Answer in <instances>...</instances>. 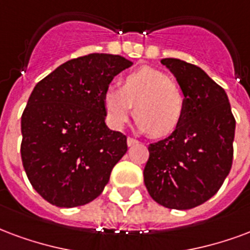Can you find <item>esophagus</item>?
<instances>
[{
  "mask_svg": "<svg viewBox=\"0 0 250 250\" xmlns=\"http://www.w3.org/2000/svg\"><path fill=\"white\" fill-rule=\"evenodd\" d=\"M139 142L136 139H134V138H127V144H128V147H131V146H135V144H138Z\"/></svg>",
  "mask_w": 250,
  "mask_h": 250,
  "instance_id": "34e87169",
  "label": "esophagus"
}]
</instances>
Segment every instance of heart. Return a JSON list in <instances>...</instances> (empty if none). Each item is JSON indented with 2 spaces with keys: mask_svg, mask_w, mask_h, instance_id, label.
<instances>
[{
  "mask_svg": "<svg viewBox=\"0 0 250 250\" xmlns=\"http://www.w3.org/2000/svg\"><path fill=\"white\" fill-rule=\"evenodd\" d=\"M134 106L138 127L155 136H167L176 130L184 114L182 90L167 74L153 67H142L119 81V90L108 88L103 95L107 122L122 130Z\"/></svg>",
  "mask_w": 250,
  "mask_h": 250,
  "instance_id": "heart-1",
  "label": "heart"
}]
</instances>
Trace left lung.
Here are the masks:
<instances>
[{
  "label": "left lung",
  "mask_w": 250,
  "mask_h": 250,
  "mask_svg": "<svg viewBox=\"0 0 250 250\" xmlns=\"http://www.w3.org/2000/svg\"><path fill=\"white\" fill-rule=\"evenodd\" d=\"M184 95L180 125L148 146L144 184L158 204L191 209L217 193L233 162L236 120L224 88L204 70L176 58L162 59Z\"/></svg>",
  "instance_id": "8db88e82"
}]
</instances>
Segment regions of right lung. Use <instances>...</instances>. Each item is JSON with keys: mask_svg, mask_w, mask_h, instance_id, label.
Masks as SVG:
<instances>
[{"mask_svg": "<svg viewBox=\"0 0 250 250\" xmlns=\"http://www.w3.org/2000/svg\"><path fill=\"white\" fill-rule=\"evenodd\" d=\"M132 66L120 55L70 59L37 83L21 118V158L33 188L61 208L97 199L127 152V136L104 123L103 95Z\"/></svg>", "mask_w": 250, "mask_h": 250, "instance_id": "add662e5", "label": "right lung"}]
</instances>
